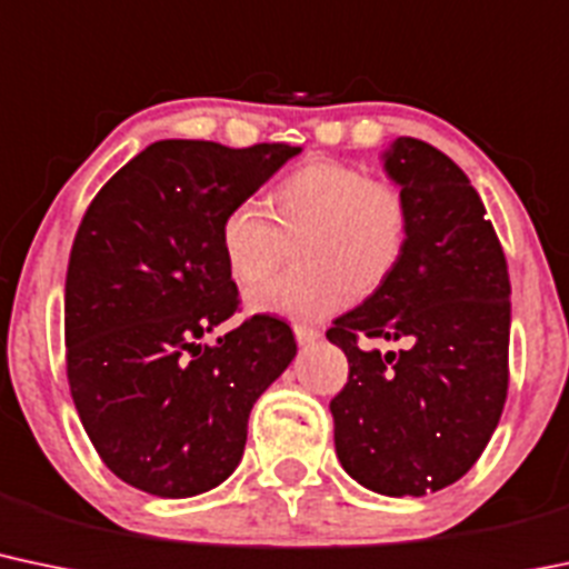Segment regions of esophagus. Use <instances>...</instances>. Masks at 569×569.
I'll list each match as a JSON object with an SVG mask.
<instances>
[{
  "label": "esophagus",
  "mask_w": 569,
  "mask_h": 569,
  "mask_svg": "<svg viewBox=\"0 0 569 569\" xmlns=\"http://www.w3.org/2000/svg\"><path fill=\"white\" fill-rule=\"evenodd\" d=\"M295 337L299 346H313V342L321 340V332L313 327H295Z\"/></svg>",
  "instance_id": "esophagus-1"
}]
</instances>
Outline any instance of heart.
<instances>
[{"instance_id": "heart-1", "label": "heart", "mask_w": 569, "mask_h": 569, "mask_svg": "<svg viewBox=\"0 0 569 569\" xmlns=\"http://www.w3.org/2000/svg\"><path fill=\"white\" fill-rule=\"evenodd\" d=\"M271 218L267 219L266 216ZM410 210L402 191L342 161L316 159L267 191V213L240 202L221 221V253L242 289L264 283L295 246L297 270L248 297V310L321 321L372 295L405 256Z\"/></svg>"}]
</instances>
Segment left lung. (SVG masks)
I'll return each mask as SVG.
<instances>
[{
	"instance_id": "obj_1",
	"label": "left lung",
	"mask_w": 569,
	"mask_h": 569,
	"mask_svg": "<svg viewBox=\"0 0 569 569\" xmlns=\"http://www.w3.org/2000/svg\"><path fill=\"white\" fill-rule=\"evenodd\" d=\"M383 170L410 210L399 267L327 337L348 356L329 402L342 470L386 497L440 491L476 465L508 397L510 280L470 178L429 142L397 137ZM405 339L379 356L359 339Z\"/></svg>"
}]
</instances>
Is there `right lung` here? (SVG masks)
<instances>
[{
	"instance_id": "right-lung-1",
	"label": "right lung",
	"mask_w": 569,
	"mask_h": 569,
	"mask_svg": "<svg viewBox=\"0 0 569 569\" xmlns=\"http://www.w3.org/2000/svg\"><path fill=\"white\" fill-rule=\"evenodd\" d=\"M302 151L159 140L93 197L64 295L67 378L86 435L123 483L164 499L216 489L240 465L248 416L297 356L289 323L237 310L221 221Z\"/></svg>"
}]
</instances>
